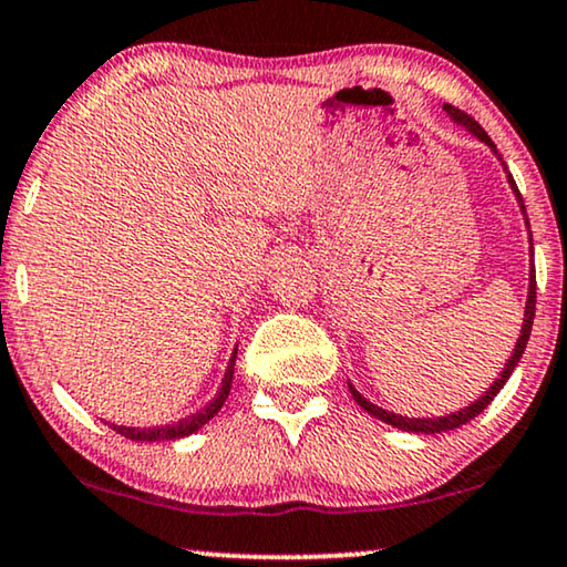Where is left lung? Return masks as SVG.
<instances>
[{
    "label": "left lung",
    "instance_id": "1",
    "mask_svg": "<svg viewBox=\"0 0 567 567\" xmlns=\"http://www.w3.org/2000/svg\"><path fill=\"white\" fill-rule=\"evenodd\" d=\"M442 110H445V112L450 114V120L457 122V125H463V127L467 130V133H471L473 137H478L481 143H486V145L491 147V151H494L496 158L502 161V166H504V171H506V182H508V186H512V192H514V196H516V202H519V209H522V215H524V225H527V229H529L527 209H524V199H522L519 188H516V184H514V176L508 174V168H506V163H504V158H502V153L496 151V145H494V141H491V137L486 135V130H483V127L478 125V122H475V120L471 117V114H465L463 110H457V106H453V104H445V106H442ZM529 258H535V250H532V233H529ZM535 303H537L535 264H529V291H527V307H524V322H522V330H519V340H516V344H514L512 358L506 360L504 371L498 373V379L488 385V391L483 393L481 399H475L473 404H467L465 409H457V412L447 414V416H430V420H426V416H420V420H416V416H401V414L385 412V409L375 406L373 401H368V399L363 396V393H360V391L355 389V385L350 383L352 399H355L358 404L363 406L368 414L375 416V420H381V422H385V424L396 426V430L414 432V434H440V432L457 430V426H463V424H467L471 420H475V416H478V414L483 412V409H486V406L491 404V401H494L496 393L504 389V383L508 381V375L514 373L516 363H519L522 355H524V348H527V340H529V332H532V322H535Z\"/></svg>",
    "mask_w": 567,
    "mask_h": 567
}]
</instances>
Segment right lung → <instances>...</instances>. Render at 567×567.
I'll list each match as a JSON object with an SVG mask.
<instances>
[{"instance_id": "right-lung-1", "label": "right lung", "mask_w": 567, "mask_h": 567, "mask_svg": "<svg viewBox=\"0 0 567 567\" xmlns=\"http://www.w3.org/2000/svg\"><path fill=\"white\" fill-rule=\"evenodd\" d=\"M235 358H237V348L233 350V358H229L227 363V371H225V379H223V385H219L217 396L209 401L207 406L199 409V412L186 416V420H178L176 424H166V426H145V430H141V426H122V424H112L114 432H120L122 437L127 440H137V442H161V440H182V437H188V434H194L196 430H202L204 424H207L212 416H215L219 409H223V404L229 396V389H233V375H235Z\"/></svg>"}]
</instances>
